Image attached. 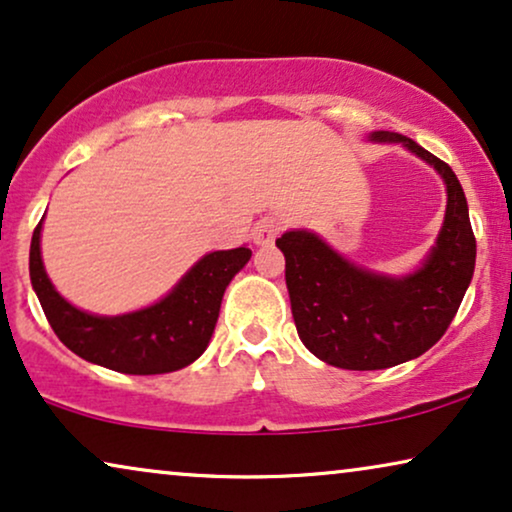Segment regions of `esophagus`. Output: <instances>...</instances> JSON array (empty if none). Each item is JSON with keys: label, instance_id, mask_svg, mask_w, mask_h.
I'll use <instances>...</instances> for the list:
<instances>
[{"label": "esophagus", "instance_id": "1", "mask_svg": "<svg viewBox=\"0 0 512 512\" xmlns=\"http://www.w3.org/2000/svg\"><path fill=\"white\" fill-rule=\"evenodd\" d=\"M279 230H282V221L275 219V216H263L254 226V242L261 244V247L263 244H272L279 235Z\"/></svg>", "mask_w": 512, "mask_h": 512}]
</instances>
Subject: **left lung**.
I'll return each mask as SVG.
<instances>
[{
    "label": "left lung",
    "mask_w": 512,
    "mask_h": 512,
    "mask_svg": "<svg viewBox=\"0 0 512 512\" xmlns=\"http://www.w3.org/2000/svg\"><path fill=\"white\" fill-rule=\"evenodd\" d=\"M370 139L408 146L436 167L447 209L436 247L405 277L359 268L307 230L277 240L300 340L317 359L345 370H382L422 356L452 324L475 270V235L452 167L403 135L373 132Z\"/></svg>",
    "instance_id": "obj_1"
}]
</instances>
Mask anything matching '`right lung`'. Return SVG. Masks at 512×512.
<instances>
[{"instance_id":"1","label":"right lung","mask_w":512,"mask_h":512,"mask_svg":"<svg viewBox=\"0 0 512 512\" xmlns=\"http://www.w3.org/2000/svg\"><path fill=\"white\" fill-rule=\"evenodd\" d=\"M41 221L30 244V279L48 324L76 356L125 375L172 373L198 359L214 333L223 291L251 258L247 247L212 251L160 303L121 317H97L55 291L41 263Z\"/></svg>"}]
</instances>
